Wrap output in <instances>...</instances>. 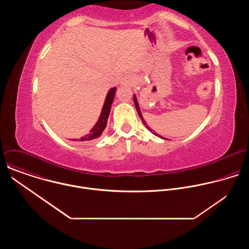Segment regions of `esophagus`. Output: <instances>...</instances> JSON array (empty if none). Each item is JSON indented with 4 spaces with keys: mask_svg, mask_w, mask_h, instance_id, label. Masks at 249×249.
<instances>
[{
    "mask_svg": "<svg viewBox=\"0 0 249 249\" xmlns=\"http://www.w3.org/2000/svg\"><path fill=\"white\" fill-rule=\"evenodd\" d=\"M135 83V77L133 75H126L121 79V84L126 86H133Z\"/></svg>",
    "mask_w": 249,
    "mask_h": 249,
    "instance_id": "esophagus-1",
    "label": "esophagus"
}]
</instances>
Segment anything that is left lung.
<instances>
[{
	"mask_svg": "<svg viewBox=\"0 0 249 249\" xmlns=\"http://www.w3.org/2000/svg\"><path fill=\"white\" fill-rule=\"evenodd\" d=\"M134 103H135V106H136V108H137V111H138V114H139V116H140V118L142 119V121H143V123L146 125V127L150 130V131H152V129H150L148 126H147V123H146V121L144 120V118H143V116H142V113H141V111H140V107H139V104H138V101H137V98H136V96L134 95ZM155 135H157L158 136V134L157 133H154ZM160 138H162L161 136H160ZM162 139H164V138H162Z\"/></svg>",
	"mask_w": 249,
	"mask_h": 249,
	"instance_id": "obj_1",
	"label": "left lung"
}]
</instances>
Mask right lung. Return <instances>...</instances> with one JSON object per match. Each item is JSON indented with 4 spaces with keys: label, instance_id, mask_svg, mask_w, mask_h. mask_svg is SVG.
Wrapping results in <instances>:
<instances>
[{
    "label": "right lung",
    "instance_id": "add662e5",
    "mask_svg": "<svg viewBox=\"0 0 249 249\" xmlns=\"http://www.w3.org/2000/svg\"><path fill=\"white\" fill-rule=\"evenodd\" d=\"M115 91H116V88H112L111 89H109L107 95H106L98 121L96 122L94 127L90 130L89 134L86 135L85 137H82L79 140L76 139L74 141L80 142V143H82V144H88V143H89V142H92L93 140H95L101 136L102 132L104 131V129L106 127V124H107V119H108L110 109H111V104L115 97Z\"/></svg>",
    "mask_w": 249,
    "mask_h": 249
}]
</instances>
